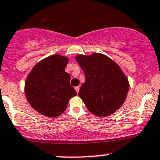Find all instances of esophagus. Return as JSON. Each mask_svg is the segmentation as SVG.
I'll use <instances>...</instances> for the list:
<instances>
[{
    "instance_id": "1",
    "label": "esophagus",
    "mask_w": 160,
    "mask_h": 160,
    "mask_svg": "<svg viewBox=\"0 0 160 160\" xmlns=\"http://www.w3.org/2000/svg\"><path fill=\"white\" fill-rule=\"evenodd\" d=\"M75 90H76V91H77V93H78L79 90H80V87H79V86H77V87H75Z\"/></svg>"
}]
</instances>
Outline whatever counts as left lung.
<instances>
[{"mask_svg":"<svg viewBox=\"0 0 160 160\" xmlns=\"http://www.w3.org/2000/svg\"><path fill=\"white\" fill-rule=\"evenodd\" d=\"M75 59L85 74L78 95L87 110L97 117H107L118 110L129 88L128 79L119 65L100 53L79 54Z\"/></svg>","mask_w":160,"mask_h":160,"instance_id":"1","label":"left lung"}]
</instances>
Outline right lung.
<instances>
[{"instance_id": "add662e5", "label": "right lung", "mask_w": 160, "mask_h": 160, "mask_svg": "<svg viewBox=\"0 0 160 160\" xmlns=\"http://www.w3.org/2000/svg\"><path fill=\"white\" fill-rule=\"evenodd\" d=\"M69 58L53 54L38 62L25 81L24 93L30 105L50 118L61 115L69 100L77 95L70 85V76L65 72Z\"/></svg>"}]
</instances>
